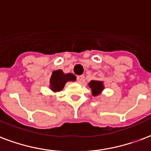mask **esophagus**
I'll list each match as a JSON object with an SVG mask.
<instances>
[{
    "label": "esophagus",
    "mask_w": 151,
    "mask_h": 151,
    "mask_svg": "<svg viewBox=\"0 0 151 151\" xmlns=\"http://www.w3.org/2000/svg\"><path fill=\"white\" fill-rule=\"evenodd\" d=\"M84 75H78L77 76V80H78L79 83H81V82H83V81H84Z\"/></svg>",
    "instance_id": "esophagus-1"
}]
</instances>
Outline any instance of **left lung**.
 Listing matches in <instances>:
<instances>
[{
	"label": "left lung",
	"instance_id": "left-lung-1",
	"mask_svg": "<svg viewBox=\"0 0 151 151\" xmlns=\"http://www.w3.org/2000/svg\"><path fill=\"white\" fill-rule=\"evenodd\" d=\"M89 86L91 88L93 95H98L101 90H103V82L99 81H90Z\"/></svg>",
	"mask_w": 151,
	"mask_h": 151
}]
</instances>
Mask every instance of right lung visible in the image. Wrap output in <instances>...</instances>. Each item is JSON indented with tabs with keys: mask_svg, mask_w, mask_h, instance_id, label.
Masks as SVG:
<instances>
[{
	"mask_svg": "<svg viewBox=\"0 0 151 151\" xmlns=\"http://www.w3.org/2000/svg\"><path fill=\"white\" fill-rule=\"evenodd\" d=\"M76 77L72 73L64 74L62 70H59L53 71L50 78V88L51 90L57 92L63 89V87L68 81H75Z\"/></svg>",
	"mask_w": 151,
	"mask_h": 151,
	"instance_id": "obj_1",
	"label": "right lung"
}]
</instances>
